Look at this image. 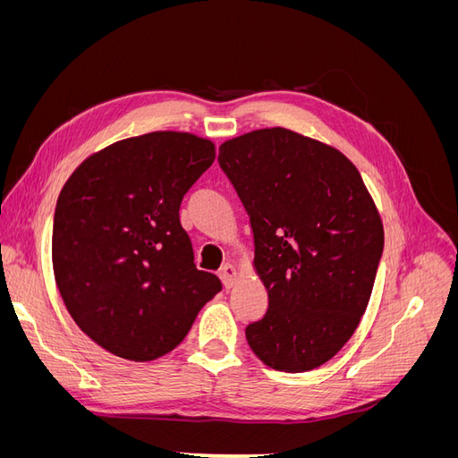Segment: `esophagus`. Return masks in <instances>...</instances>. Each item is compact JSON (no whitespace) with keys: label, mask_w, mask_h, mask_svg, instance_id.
<instances>
[{"label":"esophagus","mask_w":458,"mask_h":458,"mask_svg":"<svg viewBox=\"0 0 458 458\" xmlns=\"http://www.w3.org/2000/svg\"><path fill=\"white\" fill-rule=\"evenodd\" d=\"M219 279L225 288H231L234 281H237V269H234V266H231V263H225V266L219 269Z\"/></svg>","instance_id":"1"}]
</instances>
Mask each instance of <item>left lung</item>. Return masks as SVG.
<instances>
[{
    "mask_svg": "<svg viewBox=\"0 0 458 458\" xmlns=\"http://www.w3.org/2000/svg\"><path fill=\"white\" fill-rule=\"evenodd\" d=\"M217 162L250 216L269 298L246 327L248 345L275 370L325 365L361 321L384 250L361 174L340 150L284 128L225 141Z\"/></svg>",
    "mask_w": 458,
    "mask_h": 458,
    "instance_id": "1",
    "label": "left lung"
}]
</instances>
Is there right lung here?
Returning <instances> with one entry per match:
<instances>
[{"label":"right lung","instance_id":"1","mask_svg":"<svg viewBox=\"0 0 458 458\" xmlns=\"http://www.w3.org/2000/svg\"><path fill=\"white\" fill-rule=\"evenodd\" d=\"M216 158L212 141L152 131L81 162L53 219V271L74 323L103 350L152 361L183 342L219 290L199 271L179 221L185 192Z\"/></svg>","mask_w":458,"mask_h":458}]
</instances>
